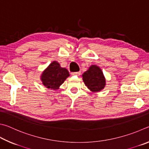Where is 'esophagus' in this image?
Segmentation results:
<instances>
[{"mask_svg":"<svg viewBox=\"0 0 149 149\" xmlns=\"http://www.w3.org/2000/svg\"><path fill=\"white\" fill-rule=\"evenodd\" d=\"M80 71H78V72H72V75H77V76H79L80 74Z\"/></svg>","mask_w":149,"mask_h":149,"instance_id":"1","label":"esophagus"}]
</instances>
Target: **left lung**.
<instances>
[{"mask_svg":"<svg viewBox=\"0 0 149 149\" xmlns=\"http://www.w3.org/2000/svg\"><path fill=\"white\" fill-rule=\"evenodd\" d=\"M83 81L92 92H100L105 86V79L102 70L96 65H92L82 74Z\"/></svg>","mask_w":149,"mask_h":149,"instance_id":"1","label":"left lung"}]
</instances>
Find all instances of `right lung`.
Here are the masks:
<instances>
[{"mask_svg":"<svg viewBox=\"0 0 149 149\" xmlns=\"http://www.w3.org/2000/svg\"><path fill=\"white\" fill-rule=\"evenodd\" d=\"M68 77L69 72L67 69L61 67L58 62L54 61L42 72L41 80L46 88L57 90Z\"/></svg>","mask_w":149,"mask_h":149,"instance_id":"obj_1","label":"right lung"}]
</instances>
